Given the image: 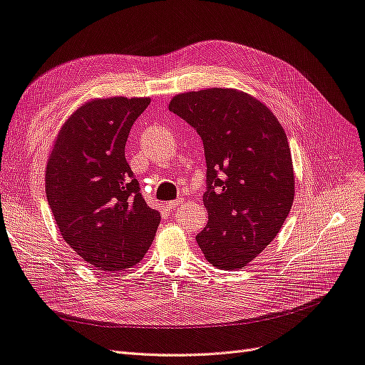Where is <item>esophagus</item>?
Instances as JSON below:
<instances>
[{
	"instance_id": "34e87169",
	"label": "esophagus",
	"mask_w": 365,
	"mask_h": 365,
	"mask_svg": "<svg viewBox=\"0 0 365 365\" xmlns=\"http://www.w3.org/2000/svg\"><path fill=\"white\" fill-rule=\"evenodd\" d=\"M184 202V200L182 197H178V200H175V201H170V202H165V208H169V210H175L176 207H180L181 204Z\"/></svg>"
}]
</instances>
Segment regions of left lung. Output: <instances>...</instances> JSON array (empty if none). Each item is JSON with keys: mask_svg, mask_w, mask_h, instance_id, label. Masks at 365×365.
<instances>
[{"mask_svg": "<svg viewBox=\"0 0 365 365\" xmlns=\"http://www.w3.org/2000/svg\"><path fill=\"white\" fill-rule=\"evenodd\" d=\"M169 109L204 145L208 222L197 245L213 267L244 268L291 212L294 169L284 130L257 98L228 88L178 94Z\"/></svg>", "mask_w": 365, "mask_h": 365, "instance_id": "8db88e82", "label": "left lung"}]
</instances>
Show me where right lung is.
<instances>
[{
  "instance_id": "add662e5",
  "label": "right lung",
  "mask_w": 365,
  "mask_h": 365,
  "mask_svg": "<svg viewBox=\"0 0 365 365\" xmlns=\"http://www.w3.org/2000/svg\"><path fill=\"white\" fill-rule=\"evenodd\" d=\"M150 98H97L63 123L46 193L63 240L90 264L121 271L149 250L161 220L125 157L129 130Z\"/></svg>"
}]
</instances>
